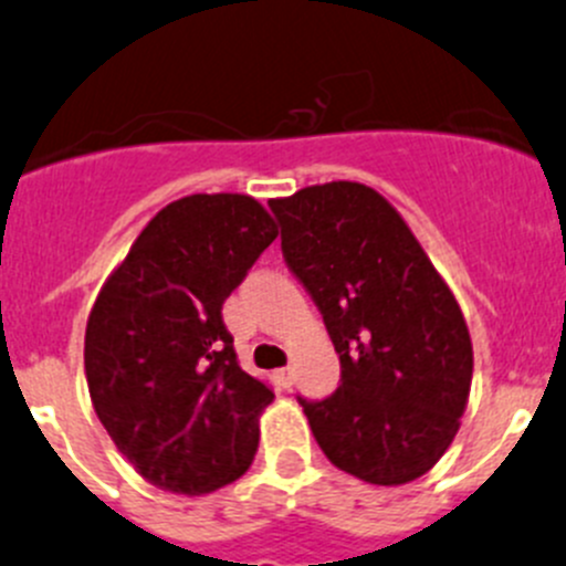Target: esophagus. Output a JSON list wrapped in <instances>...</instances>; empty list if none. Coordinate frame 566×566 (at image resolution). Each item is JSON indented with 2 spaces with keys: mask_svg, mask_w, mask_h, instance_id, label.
<instances>
[{
  "mask_svg": "<svg viewBox=\"0 0 566 566\" xmlns=\"http://www.w3.org/2000/svg\"><path fill=\"white\" fill-rule=\"evenodd\" d=\"M273 376H276V381L282 384V387H290V384H293V367H279Z\"/></svg>",
  "mask_w": 566,
  "mask_h": 566,
  "instance_id": "esophagus-1",
  "label": "esophagus"
}]
</instances>
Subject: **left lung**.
Listing matches in <instances>:
<instances>
[{
    "label": "left lung",
    "mask_w": 566,
    "mask_h": 566,
    "mask_svg": "<svg viewBox=\"0 0 566 566\" xmlns=\"http://www.w3.org/2000/svg\"><path fill=\"white\" fill-rule=\"evenodd\" d=\"M268 207L284 262L339 354V387L298 398L317 446L367 484L420 479L457 437L473 381V343L451 287L367 185H312Z\"/></svg>",
    "instance_id": "8db88e82"
}]
</instances>
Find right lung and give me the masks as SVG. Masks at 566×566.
Listing matches in <instances>:
<instances>
[{
	"instance_id": "right-lung-1",
	"label": "right lung",
	"mask_w": 566,
	"mask_h": 566,
	"mask_svg": "<svg viewBox=\"0 0 566 566\" xmlns=\"http://www.w3.org/2000/svg\"><path fill=\"white\" fill-rule=\"evenodd\" d=\"M276 234L251 196H185L146 223L93 304V409L160 490L207 495L254 462L273 389L240 367L221 310Z\"/></svg>"
}]
</instances>
